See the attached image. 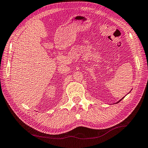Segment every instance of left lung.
<instances>
[{"mask_svg": "<svg viewBox=\"0 0 148 148\" xmlns=\"http://www.w3.org/2000/svg\"><path fill=\"white\" fill-rule=\"evenodd\" d=\"M123 98H124V97H123ZM123 98H122V99H121V100H119V101H118V102H117V103H119V102H120V101H121V100H122V99H123Z\"/></svg>", "mask_w": 148, "mask_h": 148, "instance_id": "left-lung-1", "label": "left lung"}]
</instances>
